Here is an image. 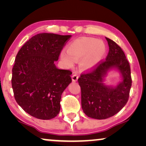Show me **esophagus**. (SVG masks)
<instances>
[{
	"label": "esophagus",
	"mask_w": 146,
	"mask_h": 146,
	"mask_svg": "<svg viewBox=\"0 0 146 146\" xmlns=\"http://www.w3.org/2000/svg\"><path fill=\"white\" fill-rule=\"evenodd\" d=\"M78 75L76 74H74L72 75V80L74 82H76L78 80Z\"/></svg>",
	"instance_id": "34e87169"
}]
</instances>
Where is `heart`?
I'll list each match as a JSON object with an SVG mask.
<instances>
[{
    "label": "heart",
    "mask_w": 146,
    "mask_h": 146,
    "mask_svg": "<svg viewBox=\"0 0 146 146\" xmlns=\"http://www.w3.org/2000/svg\"><path fill=\"white\" fill-rule=\"evenodd\" d=\"M106 52V46L102 41L92 38H80L70 44L67 52H62L60 56L68 66H72L75 60L82 59L81 67L84 70H91L98 65Z\"/></svg>",
    "instance_id": "heart-1"
}]
</instances>
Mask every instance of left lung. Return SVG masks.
Returning a JSON list of instances; mask_svg holds the SVG:
<instances>
[{
  "label": "left lung",
  "mask_w": 146,
  "mask_h": 146,
  "mask_svg": "<svg viewBox=\"0 0 146 146\" xmlns=\"http://www.w3.org/2000/svg\"><path fill=\"white\" fill-rule=\"evenodd\" d=\"M106 38L109 52L105 60L94 68L81 74L78 80L84 112L87 116L98 119L113 116L124 107L129 99L132 82L130 66L122 49L112 40ZM113 67L118 69L123 77L121 82L114 88L103 84L106 72Z\"/></svg>",
  "instance_id": "obj_1"
}]
</instances>
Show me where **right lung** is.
<instances>
[{
    "label": "right lung",
    "mask_w": 146,
    "mask_h": 146,
    "mask_svg": "<svg viewBox=\"0 0 146 146\" xmlns=\"http://www.w3.org/2000/svg\"><path fill=\"white\" fill-rule=\"evenodd\" d=\"M71 35L40 33L24 44L13 68L12 87L20 106L32 116L50 119L60 110L62 94L72 72L58 69L54 62Z\"/></svg>",
    "instance_id": "obj_1"
}]
</instances>
